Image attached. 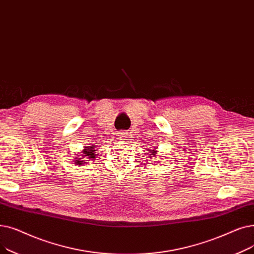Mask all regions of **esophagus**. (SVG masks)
<instances>
[{"mask_svg":"<svg viewBox=\"0 0 254 254\" xmlns=\"http://www.w3.org/2000/svg\"><path fill=\"white\" fill-rule=\"evenodd\" d=\"M119 137L121 140H125V138H127V133L125 131H121L119 133Z\"/></svg>","mask_w":254,"mask_h":254,"instance_id":"obj_1","label":"esophagus"}]
</instances>
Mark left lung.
I'll return each instance as SVG.
<instances>
[{
    "mask_svg": "<svg viewBox=\"0 0 254 254\" xmlns=\"http://www.w3.org/2000/svg\"><path fill=\"white\" fill-rule=\"evenodd\" d=\"M151 151H152V154H153V155H155V151H154V150H151Z\"/></svg>",
    "mask_w": 254,
    "mask_h": 254,
    "instance_id": "left-lung-1",
    "label": "left lung"
}]
</instances>
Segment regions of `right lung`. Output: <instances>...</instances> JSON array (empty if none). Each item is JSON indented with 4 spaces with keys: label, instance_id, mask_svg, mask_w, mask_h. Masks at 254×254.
I'll list each match as a JSON object with an SVG mask.
<instances>
[{
    "label": "right lung",
    "instance_id": "add662e5",
    "mask_svg": "<svg viewBox=\"0 0 254 254\" xmlns=\"http://www.w3.org/2000/svg\"><path fill=\"white\" fill-rule=\"evenodd\" d=\"M96 149L94 148V147H92V146H90V147H86V149H84L83 150V153H82V155H81V157H83V158H84V157H88V158L89 159H93V158H95V156H96V154H95V151ZM80 159H82V158H79L78 160H76L75 161V163L76 164H78V165H82L84 162L83 161H79Z\"/></svg>",
    "mask_w": 254,
    "mask_h": 254
}]
</instances>
